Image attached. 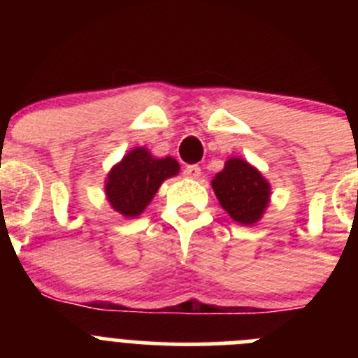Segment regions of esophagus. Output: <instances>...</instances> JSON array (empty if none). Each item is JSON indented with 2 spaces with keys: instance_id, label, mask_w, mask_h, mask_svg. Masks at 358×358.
<instances>
[{
  "instance_id": "obj_1",
  "label": "esophagus",
  "mask_w": 358,
  "mask_h": 358,
  "mask_svg": "<svg viewBox=\"0 0 358 358\" xmlns=\"http://www.w3.org/2000/svg\"><path fill=\"white\" fill-rule=\"evenodd\" d=\"M182 173H185V177H188V179H199L202 172L199 164H188V166H185Z\"/></svg>"
}]
</instances>
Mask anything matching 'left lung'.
I'll use <instances>...</instances> for the list:
<instances>
[{"mask_svg":"<svg viewBox=\"0 0 358 358\" xmlns=\"http://www.w3.org/2000/svg\"><path fill=\"white\" fill-rule=\"evenodd\" d=\"M220 206L235 222L252 226L271 201V185L258 170L240 157H231L211 181Z\"/></svg>","mask_w":358,"mask_h":358,"instance_id":"left-lung-1","label":"left lung"}]
</instances>
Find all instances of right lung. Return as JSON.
I'll return each instance as SVG.
<instances>
[{"label":"right lung","instance_id":"right-lung-1","mask_svg":"<svg viewBox=\"0 0 358 358\" xmlns=\"http://www.w3.org/2000/svg\"><path fill=\"white\" fill-rule=\"evenodd\" d=\"M177 173L179 163L173 157L157 159L147 148H132L107 176V201L120 215L136 218L150 204L164 179Z\"/></svg>","mask_w":358,"mask_h":358}]
</instances>
